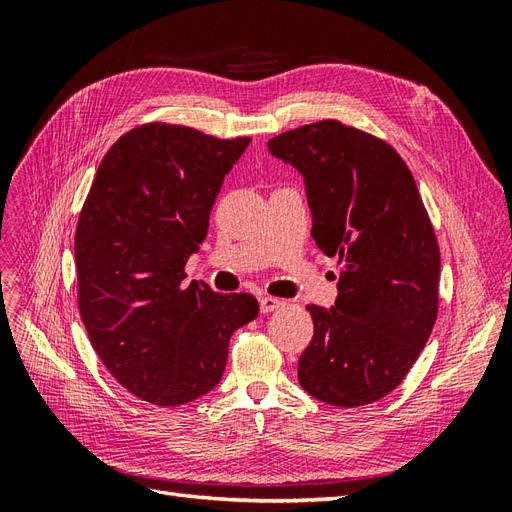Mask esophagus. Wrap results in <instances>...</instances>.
<instances>
[{
  "label": "esophagus",
  "mask_w": 512,
  "mask_h": 512,
  "mask_svg": "<svg viewBox=\"0 0 512 512\" xmlns=\"http://www.w3.org/2000/svg\"><path fill=\"white\" fill-rule=\"evenodd\" d=\"M260 301V312L262 314H269V312H275L277 307H282L284 301L282 299H275V297H269V294H262V297L258 299Z\"/></svg>",
  "instance_id": "esophagus-1"
}]
</instances>
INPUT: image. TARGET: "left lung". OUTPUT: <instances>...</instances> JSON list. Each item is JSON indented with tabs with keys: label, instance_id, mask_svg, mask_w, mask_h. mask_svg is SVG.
<instances>
[{
	"label": "left lung",
	"instance_id": "obj_1",
	"mask_svg": "<svg viewBox=\"0 0 512 512\" xmlns=\"http://www.w3.org/2000/svg\"><path fill=\"white\" fill-rule=\"evenodd\" d=\"M267 147L301 170L312 237L342 271L331 309L307 305L314 337L299 382L324 404H371L408 376L438 318L440 247L423 198L389 143L339 119Z\"/></svg>",
	"mask_w": 512,
	"mask_h": 512
}]
</instances>
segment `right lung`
I'll return each mask as SVG.
<instances>
[{
    "mask_svg": "<svg viewBox=\"0 0 512 512\" xmlns=\"http://www.w3.org/2000/svg\"><path fill=\"white\" fill-rule=\"evenodd\" d=\"M250 141L149 121L117 138L91 181L74 235L79 312L111 376L153 406L209 393L230 335L258 316L250 292L183 284L224 177Z\"/></svg>",
    "mask_w": 512,
    "mask_h": 512,
    "instance_id": "obj_1",
    "label": "right lung"
}]
</instances>
